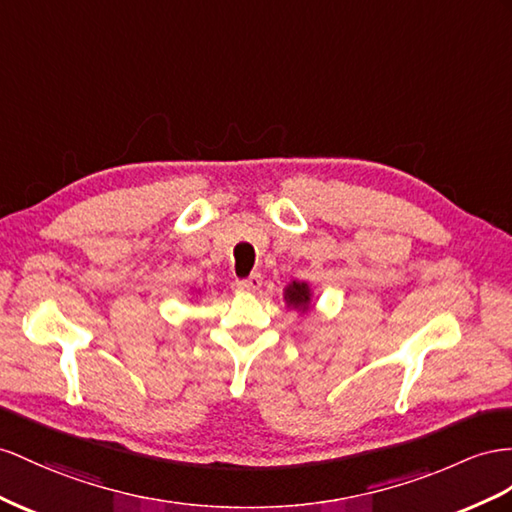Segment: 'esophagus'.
<instances>
[{
	"mask_svg": "<svg viewBox=\"0 0 512 512\" xmlns=\"http://www.w3.org/2000/svg\"><path fill=\"white\" fill-rule=\"evenodd\" d=\"M235 287L244 292H255L261 287V274H251V277H246V279H238L235 281Z\"/></svg>",
	"mask_w": 512,
	"mask_h": 512,
	"instance_id": "esophagus-1",
	"label": "esophagus"
}]
</instances>
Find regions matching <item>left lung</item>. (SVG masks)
<instances>
[{"instance_id": "8db88e82", "label": "left lung", "mask_w": 512, "mask_h": 512, "mask_svg": "<svg viewBox=\"0 0 512 512\" xmlns=\"http://www.w3.org/2000/svg\"><path fill=\"white\" fill-rule=\"evenodd\" d=\"M285 300H287V305L300 307V309L305 311L307 305H309V300H311L309 285H307V283H296V281H294V283L285 290Z\"/></svg>"}]
</instances>
